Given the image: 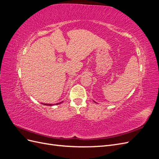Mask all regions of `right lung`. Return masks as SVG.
Here are the masks:
<instances>
[{
    "mask_svg": "<svg viewBox=\"0 0 159 159\" xmlns=\"http://www.w3.org/2000/svg\"><path fill=\"white\" fill-rule=\"evenodd\" d=\"M60 103H61V102L58 103H56V105H58V104H60ZM42 104H44V103H42ZM44 105H50V106H52V105H52V104H44Z\"/></svg>",
    "mask_w": 159,
    "mask_h": 159,
    "instance_id": "1",
    "label": "right lung"
}]
</instances>
